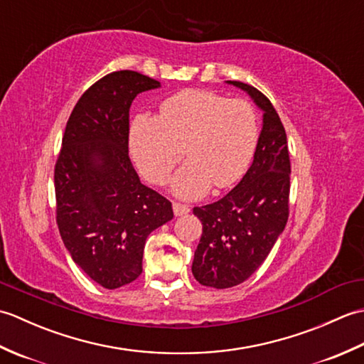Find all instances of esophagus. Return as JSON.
Masks as SVG:
<instances>
[{
    "instance_id": "esophagus-1",
    "label": "esophagus",
    "mask_w": 364,
    "mask_h": 364,
    "mask_svg": "<svg viewBox=\"0 0 364 364\" xmlns=\"http://www.w3.org/2000/svg\"><path fill=\"white\" fill-rule=\"evenodd\" d=\"M173 213H175V215H184V214H188L189 211H191V208L188 206V205H184V203H178V202H173Z\"/></svg>"
}]
</instances>
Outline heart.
Wrapping results in <instances>:
<instances>
[{"mask_svg": "<svg viewBox=\"0 0 364 364\" xmlns=\"http://www.w3.org/2000/svg\"><path fill=\"white\" fill-rule=\"evenodd\" d=\"M258 142V119L245 100L188 89L167 98L159 115H139L129 129L136 166L153 184H164L186 151L191 159L173 180L181 197H198L211 183L227 188L250 166ZM187 150H183V146Z\"/></svg>", "mask_w": 364, "mask_h": 364, "instance_id": "b5f03b06", "label": "heart"}]
</instances>
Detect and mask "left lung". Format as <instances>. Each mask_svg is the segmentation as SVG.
Wrapping results in <instances>:
<instances>
[{
	"label": "left lung",
	"mask_w": 364,
	"mask_h": 364,
	"mask_svg": "<svg viewBox=\"0 0 364 364\" xmlns=\"http://www.w3.org/2000/svg\"><path fill=\"white\" fill-rule=\"evenodd\" d=\"M228 82L245 90L264 114L253 162L242 180L218 202L194 208L203 233L192 274L200 284L215 289L245 282L264 262L289 215L291 161L283 123L257 87Z\"/></svg>",
	"instance_id": "1"
}]
</instances>
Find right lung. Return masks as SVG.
<instances>
[{
    "label": "right lung",
    "instance_id": "obj_1",
    "mask_svg": "<svg viewBox=\"0 0 364 364\" xmlns=\"http://www.w3.org/2000/svg\"><path fill=\"white\" fill-rule=\"evenodd\" d=\"M159 86L133 70L92 84L68 117L54 166L60 237L82 272L106 289L142 274L146 236L173 218L172 203L144 186L128 154L131 103Z\"/></svg>",
    "mask_w": 364,
    "mask_h": 364
}]
</instances>
